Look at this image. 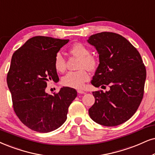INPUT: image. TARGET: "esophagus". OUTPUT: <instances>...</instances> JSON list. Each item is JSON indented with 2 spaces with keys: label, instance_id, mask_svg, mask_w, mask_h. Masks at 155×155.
Returning <instances> with one entry per match:
<instances>
[{
  "label": "esophagus",
  "instance_id": "obj_1",
  "mask_svg": "<svg viewBox=\"0 0 155 155\" xmlns=\"http://www.w3.org/2000/svg\"><path fill=\"white\" fill-rule=\"evenodd\" d=\"M77 92L79 94H85V91H82V90H77Z\"/></svg>",
  "mask_w": 155,
  "mask_h": 155
}]
</instances>
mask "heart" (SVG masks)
Returning a JSON list of instances; mask_svg holds the SVG:
<instances>
[{"mask_svg": "<svg viewBox=\"0 0 155 155\" xmlns=\"http://www.w3.org/2000/svg\"><path fill=\"white\" fill-rule=\"evenodd\" d=\"M70 54L79 58L78 68L79 71L68 72L62 78L61 83L65 87L81 89L84 88V83L89 79V74L86 70L92 71L96 68L97 61L94 56L91 55V51L87 46L81 43H76L68 49ZM54 66L56 71L62 73L65 71L66 61L62 55L58 53L55 56Z\"/></svg>", "mask_w": 155, "mask_h": 155, "instance_id": "b5f03b06", "label": "heart"}]
</instances>
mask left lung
Returning <instances> with one entry per match:
<instances>
[{
    "mask_svg": "<svg viewBox=\"0 0 155 155\" xmlns=\"http://www.w3.org/2000/svg\"><path fill=\"white\" fill-rule=\"evenodd\" d=\"M95 47L99 64L91 84L109 86V91H93L95 102L89 116L98 124L114 127L129 120L137 110L144 94L146 68L140 53L121 35L101 32L87 40Z\"/></svg>",
    "mask_w": 155,
    "mask_h": 155,
    "instance_id": "8db88e82",
    "label": "left lung"
}]
</instances>
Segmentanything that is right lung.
I'll return each mask as SVG.
<instances>
[{"label":"right lung","instance_id":"right-lung-1","mask_svg":"<svg viewBox=\"0 0 155 155\" xmlns=\"http://www.w3.org/2000/svg\"><path fill=\"white\" fill-rule=\"evenodd\" d=\"M68 41L35 36L13 54L7 84L13 109L21 122L36 132H50L61 126L77 96L75 89L67 87L53 95L46 92L47 81L59 80L54 58Z\"/></svg>","mask_w":155,"mask_h":155}]
</instances>
